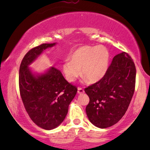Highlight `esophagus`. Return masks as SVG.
I'll return each instance as SVG.
<instances>
[{
	"label": "esophagus",
	"instance_id": "obj_1",
	"mask_svg": "<svg viewBox=\"0 0 150 150\" xmlns=\"http://www.w3.org/2000/svg\"><path fill=\"white\" fill-rule=\"evenodd\" d=\"M84 92H85V91H84L83 89H82V88H80V87L78 88V93L82 94V93H83Z\"/></svg>",
	"mask_w": 150,
	"mask_h": 150
}]
</instances>
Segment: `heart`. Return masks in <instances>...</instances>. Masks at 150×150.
<instances>
[{"label":"heart","instance_id":"b5f03b06","mask_svg":"<svg viewBox=\"0 0 150 150\" xmlns=\"http://www.w3.org/2000/svg\"><path fill=\"white\" fill-rule=\"evenodd\" d=\"M109 53L103 46H84L76 49L65 61L62 69L65 79L75 81L82 74L91 83L101 81L107 72Z\"/></svg>","mask_w":150,"mask_h":150}]
</instances>
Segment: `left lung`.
I'll return each mask as SVG.
<instances>
[{
	"instance_id": "8db88e82",
	"label": "left lung",
	"mask_w": 150,
	"mask_h": 150,
	"mask_svg": "<svg viewBox=\"0 0 150 150\" xmlns=\"http://www.w3.org/2000/svg\"><path fill=\"white\" fill-rule=\"evenodd\" d=\"M135 80L132 58L124 52L115 55L105 76L85 89L89 98L86 113L92 124L106 128L122 118L134 94Z\"/></svg>"
}]
</instances>
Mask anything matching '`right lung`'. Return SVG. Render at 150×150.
I'll list each match as a JSON object with an SVG mask.
<instances>
[{"mask_svg": "<svg viewBox=\"0 0 150 150\" xmlns=\"http://www.w3.org/2000/svg\"><path fill=\"white\" fill-rule=\"evenodd\" d=\"M57 44H43L33 48L22 59L19 71L20 96L33 122L45 130H52L65 120L77 88L69 83L54 67L34 72L29 66L47 48Z\"/></svg>", "mask_w": 150, "mask_h": 150, "instance_id": "1", "label": "right lung"}]
</instances>
